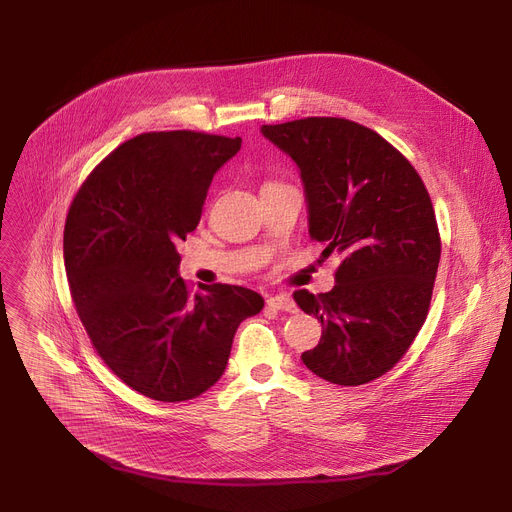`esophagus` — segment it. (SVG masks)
<instances>
[{
    "mask_svg": "<svg viewBox=\"0 0 512 512\" xmlns=\"http://www.w3.org/2000/svg\"><path fill=\"white\" fill-rule=\"evenodd\" d=\"M267 305L278 309V311H290V313L297 311V305H294L288 292H280V294H274V297H267Z\"/></svg>",
    "mask_w": 512,
    "mask_h": 512,
    "instance_id": "obj_1",
    "label": "esophagus"
}]
</instances>
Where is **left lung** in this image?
<instances>
[{
  "mask_svg": "<svg viewBox=\"0 0 512 512\" xmlns=\"http://www.w3.org/2000/svg\"><path fill=\"white\" fill-rule=\"evenodd\" d=\"M301 170L309 236L342 261L324 294L294 292L324 332L303 363L338 386L390 371L429 311L442 253L436 213L411 161L378 132L346 118L263 124Z\"/></svg>",
  "mask_w": 512,
  "mask_h": 512,
  "instance_id": "8db88e82",
  "label": "left lung"
}]
</instances>
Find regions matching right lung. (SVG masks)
<instances>
[{
    "mask_svg": "<svg viewBox=\"0 0 512 512\" xmlns=\"http://www.w3.org/2000/svg\"><path fill=\"white\" fill-rule=\"evenodd\" d=\"M242 139L143 132L107 155L76 191L64 226L76 313L103 363L153 400H191L222 378L257 292L213 284L191 294L176 245L201 220L213 174Z\"/></svg>",
    "mask_w": 512,
    "mask_h": 512,
    "instance_id": "right-lung-1",
    "label": "right lung"
}]
</instances>
